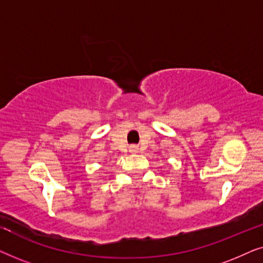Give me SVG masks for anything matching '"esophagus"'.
I'll return each instance as SVG.
<instances>
[{"mask_svg":"<svg viewBox=\"0 0 263 263\" xmlns=\"http://www.w3.org/2000/svg\"><path fill=\"white\" fill-rule=\"evenodd\" d=\"M130 152L132 153L138 152V147H136V146H130Z\"/></svg>","mask_w":263,"mask_h":263,"instance_id":"obj_1","label":"esophagus"}]
</instances>
